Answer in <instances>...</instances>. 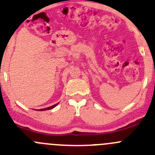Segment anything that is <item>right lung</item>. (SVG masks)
Returning a JSON list of instances; mask_svg holds the SVG:
<instances>
[{
    "label": "right lung",
    "instance_id": "add662e5",
    "mask_svg": "<svg viewBox=\"0 0 155 155\" xmlns=\"http://www.w3.org/2000/svg\"><path fill=\"white\" fill-rule=\"evenodd\" d=\"M59 103H58V104H54V105H53V106H51V107H47V108H45V109H39L38 111H45V110H48V109H53V108L54 107H55L56 106L58 105V104Z\"/></svg>",
    "mask_w": 155,
    "mask_h": 155
}]
</instances>
